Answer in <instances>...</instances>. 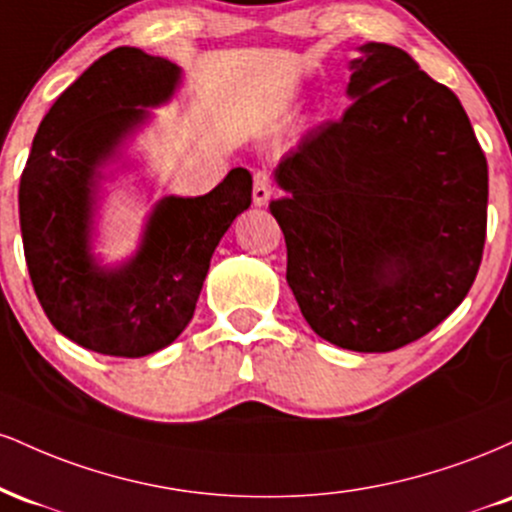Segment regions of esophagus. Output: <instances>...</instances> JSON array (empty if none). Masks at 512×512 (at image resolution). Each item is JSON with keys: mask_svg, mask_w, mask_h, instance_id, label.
I'll list each match as a JSON object with an SVG mask.
<instances>
[{"mask_svg": "<svg viewBox=\"0 0 512 512\" xmlns=\"http://www.w3.org/2000/svg\"><path fill=\"white\" fill-rule=\"evenodd\" d=\"M269 197H272V190H269V175L264 173V170H257L255 185H252V204H255V207H267Z\"/></svg>", "mask_w": 512, "mask_h": 512, "instance_id": "obj_1", "label": "esophagus"}]
</instances>
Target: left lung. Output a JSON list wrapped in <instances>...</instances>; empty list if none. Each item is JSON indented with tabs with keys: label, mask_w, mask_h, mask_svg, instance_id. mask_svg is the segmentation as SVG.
<instances>
[{
	"label": "left lung",
	"mask_w": 512,
	"mask_h": 512,
	"mask_svg": "<svg viewBox=\"0 0 512 512\" xmlns=\"http://www.w3.org/2000/svg\"><path fill=\"white\" fill-rule=\"evenodd\" d=\"M349 62L337 122L274 170L286 281L317 337L383 354L438 327L472 289L489 168L460 98L402 48Z\"/></svg>",
	"instance_id": "1"
}]
</instances>
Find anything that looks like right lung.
Returning a JSON list of instances; mask_svg holds the SVG:
<instances>
[{
  "instance_id": "obj_1",
  "label": "right lung",
  "mask_w": 512,
  "mask_h": 512,
  "mask_svg": "<svg viewBox=\"0 0 512 512\" xmlns=\"http://www.w3.org/2000/svg\"><path fill=\"white\" fill-rule=\"evenodd\" d=\"M182 69L139 48H115L57 98L21 175L19 219L35 296L55 330L105 356L166 349L195 315L211 255L252 202V175L233 168L202 197H161L122 262L96 255L105 182ZM122 168L127 163L122 161Z\"/></svg>"
}]
</instances>
